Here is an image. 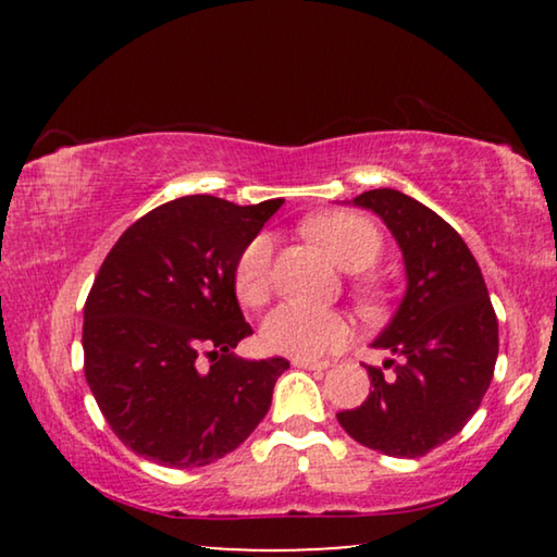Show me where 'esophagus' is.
<instances>
[{
    "instance_id": "34e87169",
    "label": "esophagus",
    "mask_w": 557,
    "mask_h": 557,
    "mask_svg": "<svg viewBox=\"0 0 557 557\" xmlns=\"http://www.w3.org/2000/svg\"><path fill=\"white\" fill-rule=\"evenodd\" d=\"M292 364H294V368H301V370H326V368H330V362L307 360V357H294Z\"/></svg>"
}]
</instances>
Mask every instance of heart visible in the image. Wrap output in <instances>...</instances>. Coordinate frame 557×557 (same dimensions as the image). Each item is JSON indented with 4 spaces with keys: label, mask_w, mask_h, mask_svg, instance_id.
I'll list each match as a JSON object with an SVG mask.
<instances>
[{
    "label": "heart",
    "mask_w": 557,
    "mask_h": 557,
    "mask_svg": "<svg viewBox=\"0 0 557 557\" xmlns=\"http://www.w3.org/2000/svg\"><path fill=\"white\" fill-rule=\"evenodd\" d=\"M307 235L342 271L357 273L370 269L383 250V235L368 218L357 212H324L307 220ZM271 258L273 243L269 235H256L240 250L233 265V288L240 304L261 307L271 294ZM362 296H370L362 288ZM349 326L337 311L309 309L301 304H281L261 326V339L271 352L292 357H324L345 345Z\"/></svg>",
    "instance_id": "1"
}]
</instances>
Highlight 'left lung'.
<instances>
[{
  "label": "left lung",
  "mask_w": 557,
  "mask_h": 557,
  "mask_svg": "<svg viewBox=\"0 0 557 557\" xmlns=\"http://www.w3.org/2000/svg\"><path fill=\"white\" fill-rule=\"evenodd\" d=\"M383 218L398 240L408 288L372 347L395 360L385 375L364 364L372 391L337 421L372 451L416 459L454 438L476 413L499 352L497 314L482 269L461 235L398 189H370L352 200Z\"/></svg>",
  "instance_id": "left-lung-1"
}]
</instances>
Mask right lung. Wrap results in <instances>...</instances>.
Listing matches in <instances>:
<instances>
[{
  "label": "right lung",
  "instance_id": "1",
  "mask_svg": "<svg viewBox=\"0 0 557 557\" xmlns=\"http://www.w3.org/2000/svg\"><path fill=\"white\" fill-rule=\"evenodd\" d=\"M284 200L233 205L187 195L136 220L83 309V370L111 431L144 459L205 467L246 441L271 408L284 357L243 360L253 334L233 265ZM208 354L211 370L196 357Z\"/></svg>",
  "mask_w": 557,
  "mask_h": 557
}]
</instances>
